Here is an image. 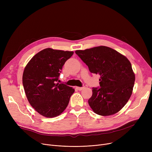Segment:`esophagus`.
Listing matches in <instances>:
<instances>
[{"mask_svg": "<svg viewBox=\"0 0 152 152\" xmlns=\"http://www.w3.org/2000/svg\"><path fill=\"white\" fill-rule=\"evenodd\" d=\"M84 86L83 87H76V89L78 90V91H82L83 89H84Z\"/></svg>", "mask_w": 152, "mask_h": 152, "instance_id": "obj_1", "label": "esophagus"}]
</instances>
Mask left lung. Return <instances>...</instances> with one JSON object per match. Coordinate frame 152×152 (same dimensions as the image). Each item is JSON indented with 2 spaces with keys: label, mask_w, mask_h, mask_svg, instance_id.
<instances>
[{
  "label": "left lung",
  "mask_w": 152,
  "mask_h": 152,
  "mask_svg": "<svg viewBox=\"0 0 152 152\" xmlns=\"http://www.w3.org/2000/svg\"><path fill=\"white\" fill-rule=\"evenodd\" d=\"M91 73L100 75V87L92 88L88 103L94 112L110 116L121 110L130 99L135 82L131 63L125 56L106 46L76 50Z\"/></svg>",
  "instance_id": "8db88e82"
}]
</instances>
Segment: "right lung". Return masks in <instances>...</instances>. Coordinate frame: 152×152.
Listing matches in <instances>:
<instances>
[{"mask_svg":"<svg viewBox=\"0 0 152 152\" xmlns=\"http://www.w3.org/2000/svg\"><path fill=\"white\" fill-rule=\"evenodd\" d=\"M73 52L47 48L28 63L23 74V85L30 105L47 118L60 115L75 92L58 82L62 67Z\"/></svg>","mask_w":152,"mask_h":152,"instance_id":"right-lung-1","label":"right lung"}]
</instances>
